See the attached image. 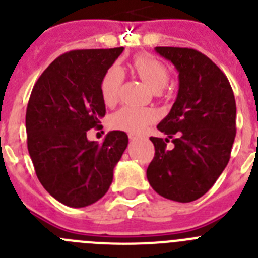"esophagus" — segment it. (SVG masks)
I'll return each instance as SVG.
<instances>
[{"label": "esophagus", "mask_w": 258, "mask_h": 258, "mask_svg": "<svg viewBox=\"0 0 258 258\" xmlns=\"http://www.w3.org/2000/svg\"><path fill=\"white\" fill-rule=\"evenodd\" d=\"M137 138H138V137L134 136V134H129V140H131V141H136Z\"/></svg>", "instance_id": "esophagus-1"}]
</instances>
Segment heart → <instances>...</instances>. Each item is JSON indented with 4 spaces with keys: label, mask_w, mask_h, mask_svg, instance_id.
<instances>
[{
    "label": "heart",
    "mask_w": 258,
    "mask_h": 258,
    "mask_svg": "<svg viewBox=\"0 0 258 258\" xmlns=\"http://www.w3.org/2000/svg\"><path fill=\"white\" fill-rule=\"evenodd\" d=\"M134 68L141 79L150 88L159 92L164 89L169 81V71L160 60L149 55H140L134 59ZM124 74L118 67L113 66L104 74L101 83L102 99L107 106L117 103L121 90ZM156 115L150 108L137 107H122L109 116V126L116 131L127 132L132 134H140L151 124Z\"/></svg>",
    "instance_id": "obj_1"
}]
</instances>
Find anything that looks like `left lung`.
<instances>
[{
    "instance_id": "obj_1",
    "label": "left lung",
    "mask_w": 258,
    "mask_h": 258,
    "mask_svg": "<svg viewBox=\"0 0 258 258\" xmlns=\"http://www.w3.org/2000/svg\"><path fill=\"white\" fill-rule=\"evenodd\" d=\"M155 51L178 71L179 89L170 112L151 137L155 156L147 179L159 195L179 203L202 198L230 160L236 134V104L226 75L207 55L187 47L157 46ZM172 139L173 149L166 142Z\"/></svg>"
}]
</instances>
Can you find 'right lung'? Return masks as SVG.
Wrapping results in <instances>:
<instances>
[{
  "instance_id": "obj_1",
  "label": "right lung",
  "mask_w": 258,
  "mask_h": 258,
  "mask_svg": "<svg viewBox=\"0 0 258 258\" xmlns=\"http://www.w3.org/2000/svg\"><path fill=\"white\" fill-rule=\"evenodd\" d=\"M124 47L72 50L38 77L26 113L27 145L38 181L64 206L83 208L101 199L127 146L125 132L103 143L86 138L106 115L101 83Z\"/></svg>"
}]
</instances>
